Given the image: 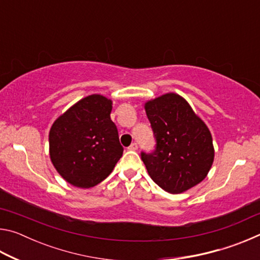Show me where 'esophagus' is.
Segmentation results:
<instances>
[{
    "label": "esophagus",
    "instance_id": "34e87169",
    "mask_svg": "<svg viewBox=\"0 0 260 260\" xmlns=\"http://www.w3.org/2000/svg\"><path fill=\"white\" fill-rule=\"evenodd\" d=\"M128 149H129V150H133V151L138 150V144H136V143H132L131 146L128 147Z\"/></svg>",
    "mask_w": 260,
    "mask_h": 260
}]
</instances>
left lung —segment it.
I'll return each mask as SVG.
<instances>
[{
    "instance_id": "left-lung-1",
    "label": "left lung",
    "mask_w": 260,
    "mask_h": 260,
    "mask_svg": "<svg viewBox=\"0 0 260 260\" xmlns=\"http://www.w3.org/2000/svg\"><path fill=\"white\" fill-rule=\"evenodd\" d=\"M156 150L141 153L150 178L170 193H181L206 178L214 159L212 135L182 96L167 93L144 103Z\"/></svg>"
}]
</instances>
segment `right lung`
Masks as SVG:
<instances>
[{
	"label": "right lung",
	"mask_w": 260,
	"mask_h": 260,
	"mask_svg": "<svg viewBox=\"0 0 260 260\" xmlns=\"http://www.w3.org/2000/svg\"><path fill=\"white\" fill-rule=\"evenodd\" d=\"M111 110V100L93 94L78 101L52 124L50 160L72 186L91 188L102 182L122 156Z\"/></svg>",
	"instance_id": "obj_1"
}]
</instances>
